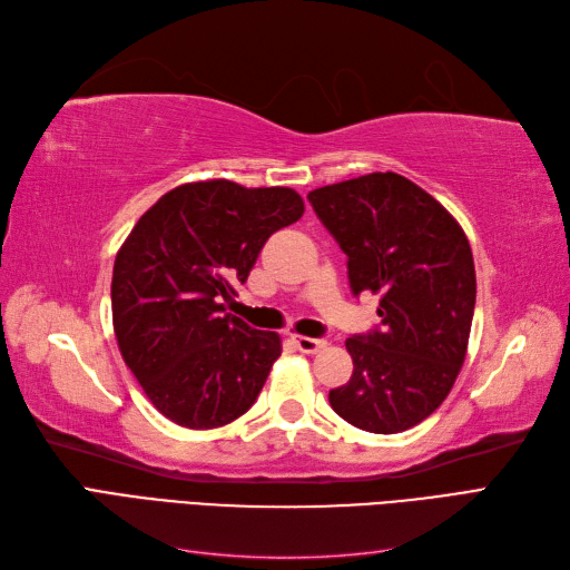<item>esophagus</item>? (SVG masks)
Returning <instances> with one entry per match:
<instances>
[{
  "mask_svg": "<svg viewBox=\"0 0 570 570\" xmlns=\"http://www.w3.org/2000/svg\"><path fill=\"white\" fill-rule=\"evenodd\" d=\"M292 342L297 344V350L304 354H316L325 347V340L318 337H306V335H292Z\"/></svg>",
  "mask_w": 570,
  "mask_h": 570,
  "instance_id": "obj_1",
  "label": "esophagus"
}]
</instances>
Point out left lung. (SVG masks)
<instances>
[{"label": "left lung", "instance_id": "8db88e82", "mask_svg": "<svg viewBox=\"0 0 570 570\" xmlns=\"http://www.w3.org/2000/svg\"><path fill=\"white\" fill-rule=\"evenodd\" d=\"M347 254L352 292L381 295V327L347 337L354 371L331 390L354 428L394 435L419 425L450 394L475 308V266L456 218L396 174H368L308 193Z\"/></svg>", "mask_w": 570, "mask_h": 570}]
</instances>
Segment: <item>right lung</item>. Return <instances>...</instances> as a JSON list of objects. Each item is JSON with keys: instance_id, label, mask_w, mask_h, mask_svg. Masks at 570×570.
<instances>
[{"instance_id": "obj_1", "label": "right lung", "mask_w": 570, "mask_h": 570, "mask_svg": "<svg viewBox=\"0 0 570 570\" xmlns=\"http://www.w3.org/2000/svg\"><path fill=\"white\" fill-rule=\"evenodd\" d=\"M302 214L295 189L220 178L170 189L135 223L114 264V333L168 421L212 430L256 402L283 352L281 335L254 331L226 302L266 239Z\"/></svg>"}]
</instances>
